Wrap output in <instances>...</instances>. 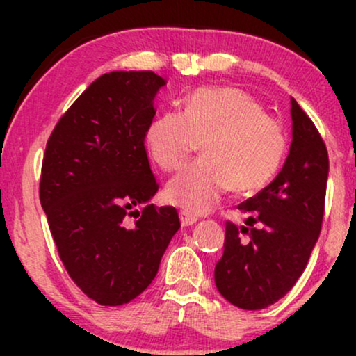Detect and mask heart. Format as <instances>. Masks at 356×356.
Masks as SVG:
<instances>
[{
	"instance_id": "heart-1",
	"label": "heart",
	"mask_w": 356,
	"mask_h": 356,
	"mask_svg": "<svg viewBox=\"0 0 356 356\" xmlns=\"http://www.w3.org/2000/svg\"><path fill=\"white\" fill-rule=\"evenodd\" d=\"M211 157L218 164L229 167H269L271 154L259 138L251 136L229 137L219 142L211 150ZM218 195V184L211 179L209 170L204 165L184 170L170 184L169 197L186 214L206 212Z\"/></svg>"
}]
</instances>
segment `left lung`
I'll use <instances>...</instances> for the list:
<instances>
[{
	"mask_svg": "<svg viewBox=\"0 0 356 356\" xmlns=\"http://www.w3.org/2000/svg\"><path fill=\"white\" fill-rule=\"evenodd\" d=\"M164 85L150 70L105 73L47 142L40 202L65 269L102 306L144 293L181 227L172 206L150 202L159 184L145 136Z\"/></svg>",
	"mask_w": 356,
	"mask_h": 356,
	"instance_id": "1",
	"label": "left lung"
}]
</instances>
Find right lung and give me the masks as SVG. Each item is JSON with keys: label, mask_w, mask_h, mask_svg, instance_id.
<instances>
[{"label": "right lung", "mask_w": 356, "mask_h": 356, "mask_svg": "<svg viewBox=\"0 0 356 356\" xmlns=\"http://www.w3.org/2000/svg\"><path fill=\"white\" fill-rule=\"evenodd\" d=\"M293 142L283 169L254 197L239 204L244 219L226 224L214 281L231 305L263 309L303 275L325 214L328 152L303 112H293Z\"/></svg>", "instance_id": "add662e5"}]
</instances>
